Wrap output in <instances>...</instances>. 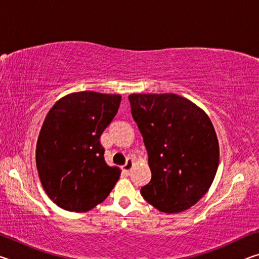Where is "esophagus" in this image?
Instances as JSON below:
<instances>
[{"label": "esophagus", "mask_w": 259, "mask_h": 259, "mask_svg": "<svg viewBox=\"0 0 259 259\" xmlns=\"http://www.w3.org/2000/svg\"><path fill=\"white\" fill-rule=\"evenodd\" d=\"M134 165H135V160L133 159V157H128V159H126L125 164L123 165V170L125 172H130L131 169L134 168Z\"/></svg>", "instance_id": "34e87169"}]
</instances>
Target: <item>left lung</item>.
Listing matches in <instances>:
<instances>
[{
  "label": "left lung",
  "mask_w": 259,
  "mask_h": 259,
  "mask_svg": "<svg viewBox=\"0 0 259 259\" xmlns=\"http://www.w3.org/2000/svg\"><path fill=\"white\" fill-rule=\"evenodd\" d=\"M152 178L140 193L166 213L190 209L208 192L219 163L216 131L202 108L175 94H131Z\"/></svg>",
  "instance_id": "obj_1"
}]
</instances>
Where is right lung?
I'll use <instances>...</instances> for the list:
<instances>
[{
  "mask_svg": "<svg viewBox=\"0 0 259 259\" xmlns=\"http://www.w3.org/2000/svg\"><path fill=\"white\" fill-rule=\"evenodd\" d=\"M120 103V95L80 91L57 100L47 114L35 159L43 188L61 209L89 211L119 181L121 169L105 162L100 136Z\"/></svg>",
  "mask_w": 259,
  "mask_h": 259,
  "instance_id": "right-lung-1",
  "label": "right lung"
}]
</instances>
